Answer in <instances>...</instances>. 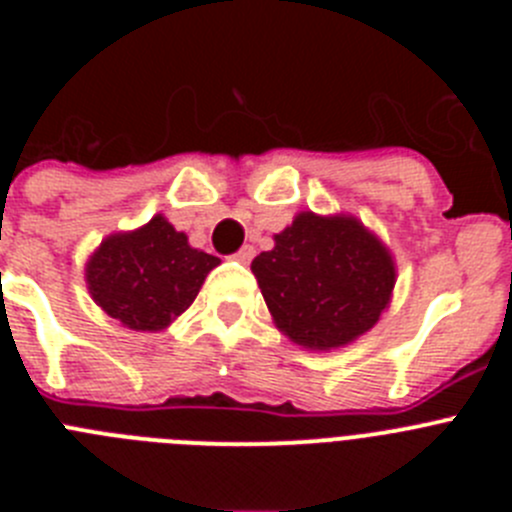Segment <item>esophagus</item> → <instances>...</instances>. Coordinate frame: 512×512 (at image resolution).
Masks as SVG:
<instances>
[{"instance_id": "esophagus-1", "label": "esophagus", "mask_w": 512, "mask_h": 512, "mask_svg": "<svg viewBox=\"0 0 512 512\" xmlns=\"http://www.w3.org/2000/svg\"><path fill=\"white\" fill-rule=\"evenodd\" d=\"M253 253H256V251H253L251 246H243L241 251H235V253H233V259H235V261H241V264H248V261L253 259Z\"/></svg>"}]
</instances>
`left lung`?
<instances>
[{
  "instance_id": "left-lung-1",
  "label": "left lung",
  "mask_w": 512,
  "mask_h": 512,
  "mask_svg": "<svg viewBox=\"0 0 512 512\" xmlns=\"http://www.w3.org/2000/svg\"><path fill=\"white\" fill-rule=\"evenodd\" d=\"M266 307L300 346L338 348L372 328L395 287L390 251L354 217L300 212L251 264Z\"/></svg>"
}]
</instances>
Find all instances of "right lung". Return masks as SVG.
<instances>
[{"instance_id": "1", "label": "right lung", "mask_w": 512, "mask_h": 512, "mask_svg": "<svg viewBox=\"0 0 512 512\" xmlns=\"http://www.w3.org/2000/svg\"><path fill=\"white\" fill-rule=\"evenodd\" d=\"M217 264L156 215L140 230L110 235L89 259L87 284L110 318L133 330H161L192 305Z\"/></svg>"}]
</instances>
